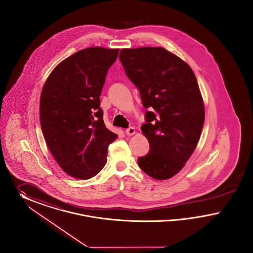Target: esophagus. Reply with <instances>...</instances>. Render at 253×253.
Masks as SVG:
<instances>
[{"label":"esophagus","instance_id":"34e87169","mask_svg":"<svg viewBox=\"0 0 253 253\" xmlns=\"http://www.w3.org/2000/svg\"><path fill=\"white\" fill-rule=\"evenodd\" d=\"M136 132V130H135V128L134 127H129V128H127L126 130V135H128V136H131L133 134H135Z\"/></svg>","mask_w":253,"mask_h":253}]
</instances>
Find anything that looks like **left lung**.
I'll return each mask as SVG.
<instances>
[{
  "mask_svg": "<svg viewBox=\"0 0 253 253\" xmlns=\"http://www.w3.org/2000/svg\"><path fill=\"white\" fill-rule=\"evenodd\" d=\"M126 76L138 87L146 111L141 126L149 152L140 169L156 180H168L186 165L199 142L205 107L196 77L181 58L164 47L121 49Z\"/></svg>",
  "mask_w": 253,
  "mask_h": 253,
  "instance_id": "8db88e82",
  "label": "left lung"
}]
</instances>
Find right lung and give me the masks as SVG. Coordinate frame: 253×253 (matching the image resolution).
I'll return each mask as SVG.
<instances>
[{
	"label": "right lung",
	"mask_w": 253,
	"mask_h": 253,
	"mask_svg": "<svg viewBox=\"0 0 253 253\" xmlns=\"http://www.w3.org/2000/svg\"><path fill=\"white\" fill-rule=\"evenodd\" d=\"M119 48L77 51L45 81L40 99L41 126L54 159L71 177L86 180L107 163V147L118 135L103 120L100 95Z\"/></svg>",
	"instance_id": "obj_1"
}]
</instances>
